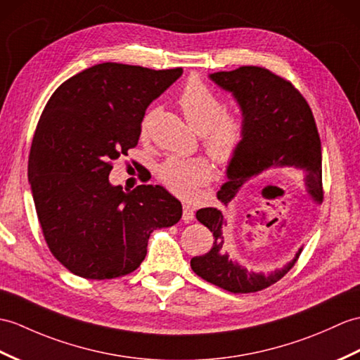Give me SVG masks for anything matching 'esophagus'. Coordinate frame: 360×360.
<instances>
[{
  "instance_id": "esophagus-1",
  "label": "esophagus",
  "mask_w": 360,
  "mask_h": 360,
  "mask_svg": "<svg viewBox=\"0 0 360 360\" xmlns=\"http://www.w3.org/2000/svg\"><path fill=\"white\" fill-rule=\"evenodd\" d=\"M182 219H184V222H190L195 219V208L190 204L182 205Z\"/></svg>"
}]
</instances>
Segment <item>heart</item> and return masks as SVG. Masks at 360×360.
Returning <instances> with one entry per match:
<instances>
[{
    "label": "heart",
    "instance_id": "heart-1",
    "mask_svg": "<svg viewBox=\"0 0 360 360\" xmlns=\"http://www.w3.org/2000/svg\"><path fill=\"white\" fill-rule=\"evenodd\" d=\"M179 105L187 121L204 133V147L213 160L229 165L239 155L247 136L245 118L240 113L225 112L224 99L204 81L190 79L179 95ZM155 108L141 121V135L146 136ZM213 176V169L205 158L170 156L158 167V178L172 193L193 198L200 186Z\"/></svg>",
    "mask_w": 360,
    "mask_h": 360
}]
</instances>
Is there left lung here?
I'll use <instances>...</instances> for the list:
<instances>
[{
    "instance_id": "obj_1",
    "label": "left lung",
    "mask_w": 360,
    "mask_h": 360,
    "mask_svg": "<svg viewBox=\"0 0 360 360\" xmlns=\"http://www.w3.org/2000/svg\"><path fill=\"white\" fill-rule=\"evenodd\" d=\"M210 79L235 96L247 124L244 146L235 161L229 164V181L216 195L221 202L229 205L240 187L257 174L271 169H290L304 176L307 193L321 204V138L311 108L300 91L290 81L257 65L216 72L210 75ZM196 219L213 233L214 240L210 252L191 259V270L230 293H255L273 285L293 269L302 253V248H299L287 265L270 274L248 271L230 259L229 253H222V230L227 224L219 208H200Z\"/></svg>"
}]
</instances>
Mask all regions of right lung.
Instances as JSON below:
<instances>
[{"label": "right lung", "instance_id": "add662e5", "mask_svg": "<svg viewBox=\"0 0 360 360\" xmlns=\"http://www.w3.org/2000/svg\"><path fill=\"white\" fill-rule=\"evenodd\" d=\"M182 69L103 63L64 81L33 135L29 184L47 247L86 279L135 271L150 233L172 227L182 205L161 186H112L113 161L136 147L150 103Z\"/></svg>", "mask_w": 360, "mask_h": 360}]
</instances>
